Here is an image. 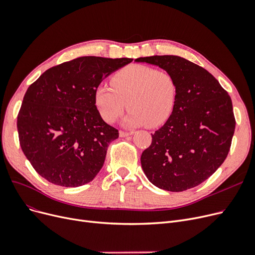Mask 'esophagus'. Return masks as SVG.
Segmentation results:
<instances>
[{
  "mask_svg": "<svg viewBox=\"0 0 255 255\" xmlns=\"http://www.w3.org/2000/svg\"><path fill=\"white\" fill-rule=\"evenodd\" d=\"M132 134H133V132L120 131V136H121V137H126V136H129V135H132Z\"/></svg>",
  "mask_w": 255,
  "mask_h": 255,
  "instance_id": "esophagus-1",
  "label": "esophagus"
}]
</instances>
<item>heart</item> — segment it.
I'll return each instance as SVG.
<instances>
[{"label":"heart","instance_id":"obj_1","mask_svg":"<svg viewBox=\"0 0 255 255\" xmlns=\"http://www.w3.org/2000/svg\"><path fill=\"white\" fill-rule=\"evenodd\" d=\"M112 87L99 85L95 91V104L101 118L113 124L128 105L125 127H158L171 117L177 97L173 76L149 65L130 64L118 71Z\"/></svg>","mask_w":255,"mask_h":255}]
</instances>
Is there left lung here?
I'll return each instance as SVG.
<instances>
[{
	"instance_id": "left-lung-1",
	"label": "left lung",
	"mask_w": 255,
	"mask_h": 255,
	"mask_svg": "<svg viewBox=\"0 0 255 255\" xmlns=\"http://www.w3.org/2000/svg\"><path fill=\"white\" fill-rule=\"evenodd\" d=\"M134 61L158 66L177 85L171 117L141 154L142 171L161 190L192 189L227 157L236 129L231 99L212 74L182 57L154 55Z\"/></svg>"
}]
</instances>
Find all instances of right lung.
<instances>
[{
	"label": "right lung",
	"mask_w": 255,
	"mask_h": 255,
	"mask_svg": "<svg viewBox=\"0 0 255 255\" xmlns=\"http://www.w3.org/2000/svg\"><path fill=\"white\" fill-rule=\"evenodd\" d=\"M132 60L79 57L53 66L29 86L17 116L19 143L49 182L77 187L100 172L119 131L99 114L95 91Z\"/></svg>",
	"instance_id": "obj_1"
}]
</instances>
